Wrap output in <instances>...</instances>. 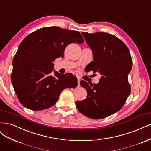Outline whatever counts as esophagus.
I'll use <instances>...</instances> for the list:
<instances>
[{
    "mask_svg": "<svg viewBox=\"0 0 151 151\" xmlns=\"http://www.w3.org/2000/svg\"><path fill=\"white\" fill-rule=\"evenodd\" d=\"M77 77V86H80L81 79H80V77Z\"/></svg>",
    "mask_w": 151,
    "mask_h": 151,
    "instance_id": "1",
    "label": "esophagus"
}]
</instances>
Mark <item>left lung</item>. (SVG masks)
<instances>
[{"instance_id":"left-lung-1","label":"left lung","mask_w":151,"mask_h":151,"mask_svg":"<svg viewBox=\"0 0 151 151\" xmlns=\"http://www.w3.org/2000/svg\"><path fill=\"white\" fill-rule=\"evenodd\" d=\"M82 35L93 52L94 60L87 65L88 70L101 76L98 84L80 81L88 95L83 101H76V107L87 117L101 119L119 111L130 95L128 76L132 57L125 44L115 36L101 32Z\"/></svg>"}]
</instances>
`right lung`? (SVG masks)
<instances>
[{
  "label": "right lung",
  "instance_id": "1",
  "mask_svg": "<svg viewBox=\"0 0 151 151\" xmlns=\"http://www.w3.org/2000/svg\"><path fill=\"white\" fill-rule=\"evenodd\" d=\"M79 31L45 27L28 35L18 47L12 60L11 82L19 102L27 108L40 111L56 103L62 91L75 88L77 77L53 69L56 58H63L72 43H83Z\"/></svg>",
  "mask_w": 151,
  "mask_h": 151
}]
</instances>
